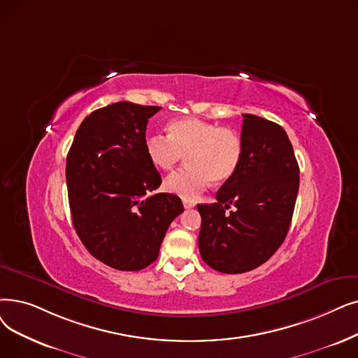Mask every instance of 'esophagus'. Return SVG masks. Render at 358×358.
<instances>
[{
	"instance_id": "obj_1",
	"label": "esophagus",
	"mask_w": 358,
	"mask_h": 358,
	"mask_svg": "<svg viewBox=\"0 0 358 358\" xmlns=\"http://www.w3.org/2000/svg\"><path fill=\"white\" fill-rule=\"evenodd\" d=\"M182 205L185 209H192L194 208V201H190V200H182Z\"/></svg>"
}]
</instances>
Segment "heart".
<instances>
[{
    "label": "heart",
    "mask_w": 358,
    "mask_h": 358,
    "mask_svg": "<svg viewBox=\"0 0 358 358\" xmlns=\"http://www.w3.org/2000/svg\"><path fill=\"white\" fill-rule=\"evenodd\" d=\"M168 136L150 134L145 149L152 165L162 171L177 166L185 157L187 166L164 181L168 193L182 200H196L210 181L225 184L237 174L243 159V141L238 131L194 117L168 122Z\"/></svg>",
    "instance_id": "heart-1"
}]
</instances>
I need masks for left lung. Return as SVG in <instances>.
I'll return each instance as SVG.
<instances>
[{
	"label": "left lung",
	"instance_id": "8db88e82",
	"mask_svg": "<svg viewBox=\"0 0 358 358\" xmlns=\"http://www.w3.org/2000/svg\"><path fill=\"white\" fill-rule=\"evenodd\" d=\"M243 159L222 184L216 203L197 205L200 256L222 273H243L265 263L287 237L299 193L300 169L285 130L243 114ZM234 204L238 209L227 213Z\"/></svg>",
	"mask_w": 358,
	"mask_h": 358
}]
</instances>
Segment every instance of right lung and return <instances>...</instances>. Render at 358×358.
<instances>
[{"instance_id":"obj_1","label":"right lung","mask_w":358,"mask_h":358,"mask_svg":"<svg viewBox=\"0 0 358 358\" xmlns=\"http://www.w3.org/2000/svg\"><path fill=\"white\" fill-rule=\"evenodd\" d=\"M159 110L127 101L99 108L77 129L67 155L74 229L93 257L118 271L157 260L169 224L184 210L176 194H150L161 176L146 155V126Z\"/></svg>"}]
</instances>
